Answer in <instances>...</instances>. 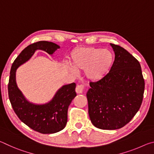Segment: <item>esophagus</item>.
Returning a JSON list of instances; mask_svg holds the SVG:
<instances>
[{
    "label": "esophagus",
    "mask_w": 154,
    "mask_h": 154,
    "mask_svg": "<svg viewBox=\"0 0 154 154\" xmlns=\"http://www.w3.org/2000/svg\"><path fill=\"white\" fill-rule=\"evenodd\" d=\"M84 88L85 87L83 85L78 84L76 87V89H75V91H76L77 94H82L83 92V90H84Z\"/></svg>",
    "instance_id": "34e87169"
}]
</instances>
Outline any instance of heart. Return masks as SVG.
I'll use <instances>...</instances> for the list:
<instances>
[{
  "label": "heart",
  "instance_id": "b5f03b06",
  "mask_svg": "<svg viewBox=\"0 0 154 154\" xmlns=\"http://www.w3.org/2000/svg\"><path fill=\"white\" fill-rule=\"evenodd\" d=\"M70 63L75 70H83L88 80L96 82L109 73L113 63V55L107 49L79 47L71 52ZM74 69H71L72 72H75Z\"/></svg>",
  "mask_w": 154,
  "mask_h": 154
}]
</instances>
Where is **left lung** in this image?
I'll return each instance as SVG.
<instances>
[{"mask_svg":"<svg viewBox=\"0 0 154 154\" xmlns=\"http://www.w3.org/2000/svg\"><path fill=\"white\" fill-rule=\"evenodd\" d=\"M110 45L115 52L111 70L102 79L90 83L86 94L90 120L103 130L128 123L139 110L145 89L139 62L124 48Z\"/></svg>","mask_w":154,"mask_h":154,"instance_id":"1","label":"left lung"}]
</instances>
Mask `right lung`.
<instances>
[{
	"label": "right lung",
	"mask_w": 154,
	"mask_h": 154,
	"mask_svg": "<svg viewBox=\"0 0 154 154\" xmlns=\"http://www.w3.org/2000/svg\"><path fill=\"white\" fill-rule=\"evenodd\" d=\"M60 46L49 41H38L26 47L13 63L10 72L8 93L11 106L18 118L30 128L42 134H53L63 130L67 123L68 108L77 96L75 83L64 85L53 98L45 104L37 105L26 100L18 88L15 75L17 69L29 60L38 49L52 55Z\"/></svg>",
	"instance_id": "right-lung-1"
}]
</instances>
